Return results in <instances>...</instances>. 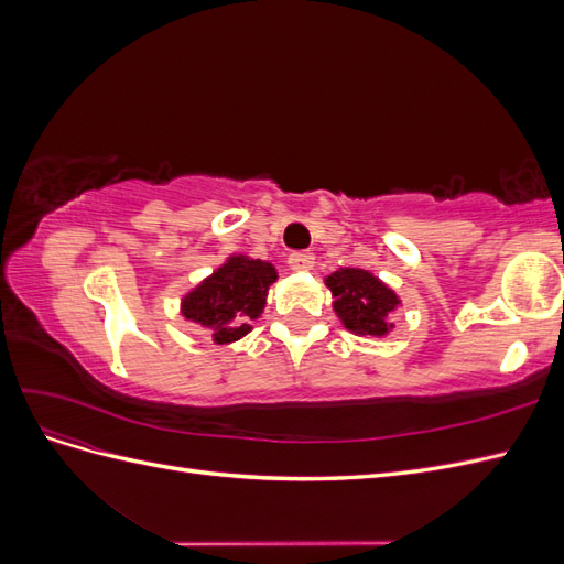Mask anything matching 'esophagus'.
<instances>
[{
  "label": "esophagus",
  "mask_w": 564,
  "mask_h": 564,
  "mask_svg": "<svg viewBox=\"0 0 564 564\" xmlns=\"http://www.w3.org/2000/svg\"><path fill=\"white\" fill-rule=\"evenodd\" d=\"M315 265V256L311 251H296L289 256V268L301 272V270H311Z\"/></svg>",
  "instance_id": "34e87169"
}]
</instances>
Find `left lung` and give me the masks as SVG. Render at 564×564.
Returning a JSON list of instances; mask_svg holds the SVG:
<instances>
[{
    "label": "left lung",
    "instance_id": "1",
    "mask_svg": "<svg viewBox=\"0 0 564 564\" xmlns=\"http://www.w3.org/2000/svg\"><path fill=\"white\" fill-rule=\"evenodd\" d=\"M334 296V313L357 336H386L392 332L390 315L400 299L388 284L362 268H338L324 280Z\"/></svg>",
    "mask_w": 564,
    "mask_h": 564
}]
</instances>
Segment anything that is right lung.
<instances>
[{"label": "right lung", "instance_id": "right-lung-1", "mask_svg": "<svg viewBox=\"0 0 564 564\" xmlns=\"http://www.w3.org/2000/svg\"><path fill=\"white\" fill-rule=\"evenodd\" d=\"M278 280L272 263L249 256H230L181 301V315L209 329L214 344L224 346L251 332V322L265 308L270 284Z\"/></svg>", "mask_w": 564, "mask_h": 564}]
</instances>
